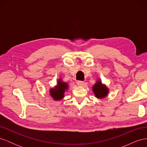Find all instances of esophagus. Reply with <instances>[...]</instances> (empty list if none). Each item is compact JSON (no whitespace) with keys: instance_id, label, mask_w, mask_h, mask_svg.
<instances>
[{"instance_id":"esophagus-1","label":"esophagus","mask_w":147,"mask_h":147,"mask_svg":"<svg viewBox=\"0 0 147 147\" xmlns=\"http://www.w3.org/2000/svg\"><path fill=\"white\" fill-rule=\"evenodd\" d=\"M83 83H84V82H83V81H77V84L78 86H82Z\"/></svg>"}]
</instances>
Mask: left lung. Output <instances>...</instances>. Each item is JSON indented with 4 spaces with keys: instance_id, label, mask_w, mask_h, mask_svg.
<instances>
[{
    "instance_id": "left-lung-1",
    "label": "left lung",
    "mask_w": 147,
    "mask_h": 147,
    "mask_svg": "<svg viewBox=\"0 0 147 147\" xmlns=\"http://www.w3.org/2000/svg\"><path fill=\"white\" fill-rule=\"evenodd\" d=\"M92 90L96 96L98 98H102V97H105L109 92L108 89L104 85H102L100 81L97 82L94 86L92 87Z\"/></svg>"
}]
</instances>
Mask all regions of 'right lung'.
<instances>
[{
	"label": "right lung",
	"mask_w": 147,
	"mask_h": 147,
	"mask_svg": "<svg viewBox=\"0 0 147 147\" xmlns=\"http://www.w3.org/2000/svg\"><path fill=\"white\" fill-rule=\"evenodd\" d=\"M67 88V84L62 82L59 80L57 86L50 90V94L55 100H60L64 97V91Z\"/></svg>",
	"instance_id": "1"
}]
</instances>
